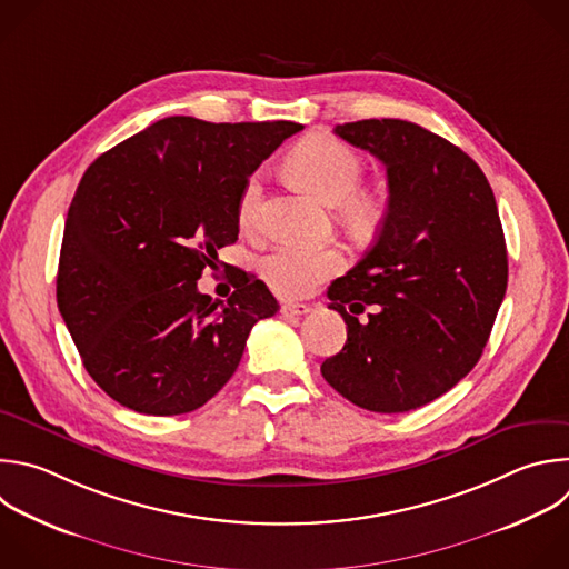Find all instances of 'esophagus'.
<instances>
[{
  "instance_id": "esophagus-1",
  "label": "esophagus",
  "mask_w": 569,
  "mask_h": 569,
  "mask_svg": "<svg viewBox=\"0 0 569 569\" xmlns=\"http://www.w3.org/2000/svg\"><path fill=\"white\" fill-rule=\"evenodd\" d=\"M310 312V306L308 303H295V301H286L281 303V317L286 319H292V317H303Z\"/></svg>"
}]
</instances>
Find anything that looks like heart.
Listing matches in <instances>:
<instances>
[{"label": "heart", "mask_w": 569, "mask_h": 569, "mask_svg": "<svg viewBox=\"0 0 569 569\" xmlns=\"http://www.w3.org/2000/svg\"><path fill=\"white\" fill-rule=\"evenodd\" d=\"M286 167L317 199L335 206L339 223L352 239H370L385 226L389 199L380 187H359L363 162L346 142L326 133L306 136L290 149ZM261 194V176L252 173L239 199V223L248 232L259 223ZM346 257L335 246L281 243L259 261V274L279 297L299 299L341 272Z\"/></svg>", "instance_id": "1"}]
</instances>
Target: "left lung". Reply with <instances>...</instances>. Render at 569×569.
I'll list each match as a JSON object with an SVG mask.
<instances>
[{"label":"left lung","instance_id":"1","mask_svg":"<svg viewBox=\"0 0 569 569\" xmlns=\"http://www.w3.org/2000/svg\"><path fill=\"white\" fill-rule=\"evenodd\" d=\"M335 133L385 162L389 214L363 259L328 288L346 343L321 375L366 411L407 413L451 391L489 339L507 290L496 199L460 147L416 122L370 118Z\"/></svg>","mask_w":569,"mask_h":569}]
</instances>
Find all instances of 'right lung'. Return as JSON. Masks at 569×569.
<instances>
[{
  "instance_id": "add662e5",
  "label": "right lung",
  "mask_w": 569,
  "mask_h": 569,
  "mask_svg": "<svg viewBox=\"0 0 569 569\" xmlns=\"http://www.w3.org/2000/svg\"><path fill=\"white\" fill-rule=\"evenodd\" d=\"M301 129L171 116L84 171L64 223L58 308L87 372L118 405L197 411L234 375L252 326L279 310L239 268L226 303L197 281L239 239L246 180Z\"/></svg>"
}]
</instances>
